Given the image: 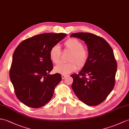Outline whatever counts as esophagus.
Returning a JSON list of instances; mask_svg holds the SVG:
<instances>
[{
  "instance_id": "34e87169",
  "label": "esophagus",
  "mask_w": 129,
  "mask_h": 129,
  "mask_svg": "<svg viewBox=\"0 0 129 129\" xmlns=\"http://www.w3.org/2000/svg\"><path fill=\"white\" fill-rule=\"evenodd\" d=\"M68 76L67 75H63V74H62L61 75V78H62V79H64L65 77H67Z\"/></svg>"
}]
</instances>
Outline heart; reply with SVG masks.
Segmentation results:
<instances>
[{
  "label": "heart",
  "instance_id": "obj_1",
  "mask_svg": "<svg viewBox=\"0 0 129 129\" xmlns=\"http://www.w3.org/2000/svg\"><path fill=\"white\" fill-rule=\"evenodd\" d=\"M65 50L71 52L69 57V63H60L54 67L56 73L61 74H68L75 71L77 65L80 68H83L86 64L88 59V53L84 49L83 43L76 38H69L64 43ZM49 57L55 64L60 61L61 50L58 45L56 44L51 48L49 50Z\"/></svg>",
  "mask_w": 129,
  "mask_h": 129
}]
</instances>
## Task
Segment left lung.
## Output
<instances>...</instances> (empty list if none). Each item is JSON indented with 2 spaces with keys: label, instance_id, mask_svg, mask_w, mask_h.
<instances>
[{
  "label": "left lung",
  "instance_id": "1",
  "mask_svg": "<svg viewBox=\"0 0 129 129\" xmlns=\"http://www.w3.org/2000/svg\"><path fill=\"white\" fill-rule=\"evenodd\" d=\"M70 37L84 41L88 51L86 64L78 74L70 75L73 78L72 89L83 103L98 105L115 85L117 64L113 49L104 39L91 33H74Z\"/></svg>",
  "mask_w": 129,
  "mask_h": 129
}]
</instances>
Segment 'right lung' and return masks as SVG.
I'll use <instances>...</instances> for the list:
<instances>
[{
	"label": "right lung",
	"instance_id": "obj_1",
	"mask_svg": "<svg viewBox=\"0 0 129 129\" xmlns=\"http://www.w3.org/2000/svg\"><path fill=\"white\" fill-rule=\"evenodd\" d=\"M67 34L46 33L21 42L14 51L10 78L19 101L34 108L44 106L52 99L60 74L50 75L53 68L49 50Z\"/></svg>",
	"mask_w": 129,
	"mask_h": 129
}]
</instances>
